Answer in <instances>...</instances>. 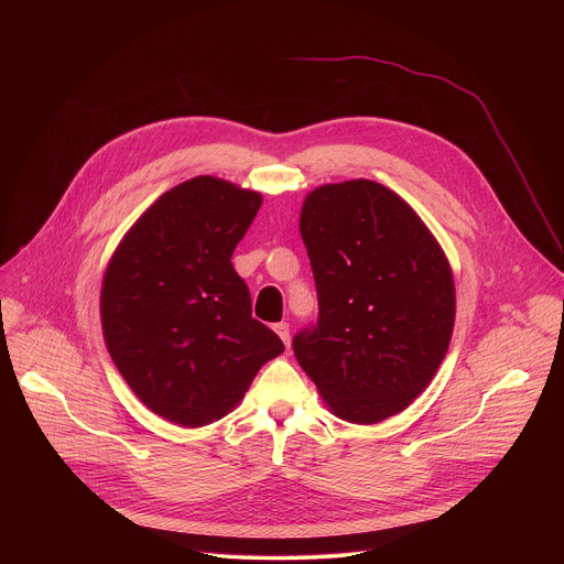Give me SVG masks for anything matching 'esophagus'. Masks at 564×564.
I'll return each mask as SVG.
<instances>
[{
  "instance_id": "obj_1",
  "label": "esophagus",
  "mask_w": 564,
  "mask_h": 564,
  "mask_svg": "<svg viewBox=\"0 0 564 564\" xmlns=\"http://www.w3.org/2000/svg\"><path fill=\"white\" fill-rule=\"evenodd\" d=\"M274 333L281 337V341L290 348V326L285 324V321H281V324H274Z\"/></svg>"
}]
</instances>
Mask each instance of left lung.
<instances>
[{
	"label": "left lung",
	"mask_w": 564,
	"mask_h": 564,
	"mask_svg": "<svg viewBox=\"0 0 564 564\" xmlns=\"http://www.w3.org/2000/svg\"><path fill=\"white\" fill-rule=\"evenodd\" d=\"M316 324L292 339L299 366L328 409L377 424L411 406L446 357L455 283L415 209L359 178L321 185L301 207Z\"/></svg>",
	"instance_id": "1"
}]
</instances>
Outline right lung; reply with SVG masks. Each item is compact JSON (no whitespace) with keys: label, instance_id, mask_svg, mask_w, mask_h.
I'll list each match as a JSON object with an SVG mask.
<instances>
[{"label":"right lung","instance_id":"right-lung-1","mask_svg":"<svg viewBox=\"0 0 564 564\" xmlns=\"http://www.w3.org/2000/svg\"><path fill=\"white\" fill-rule=\"evenodd\" d=\"M263 198L214 176L160 196L124 234L100 294L107 350L142 404L185 429L225 417L283 341L231 265Z\"/></svg>","mask_w":564,"mask_h":564}]
</instances>
